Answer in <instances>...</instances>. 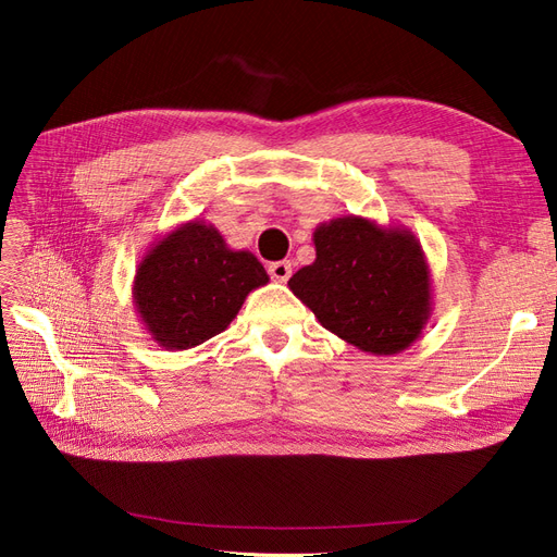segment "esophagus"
<instances>
[{"label":"esophagus","mask_w":557,"mask_h":557,"mask_svg":"<svg viewBox=\"0 0 557 557\" xmlns=\"http://www.w3.org/2000/svg\"><path fill=\"white\" fill-rule=\"evenodd\" d=\"M290 274H293V264L288 262V260H283V262H272L269 264V276H272L274 281H278V283H285L290 278Z\"/></svg>","instance_id":"esophagus-1"}]
</instances>
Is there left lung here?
Listing matches in <instances>:
<instances>
[{
    "mask_svg": "<svg viewBox=\"0 0 557 557\" xmlns=\"http://www.w3.org/2000/svg\"><path fill=\"white\" fill-rule=\"evenodd\" d=\"M315 260L288 281L318 323L372 356H397L432 315V274L416 234L364 215L313 230Z\"/></svg>",
    "mask_w": 557,
    "mask_h": 557,
    "instance_id": "1",
    "label": "left lung"
}]
</instances>
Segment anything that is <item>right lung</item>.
<instances>
[{"instance_id": "obj_1", "label": "right lung", "mask_w": 557, "mask_h": 557, "mask_svg": "<svg viewBox=\"0 0 557 557\" xmlns=\"http://www.w3.org/2000/svg\"><path fill=\"white\" fill-rule=\"evenodd\" d=\"M269 283L250 250H234L211 223L188 221L146 250L132 283L134 311L166 350L205 344L227 330L248 293Z\"/></svg>"}]
</instances>
